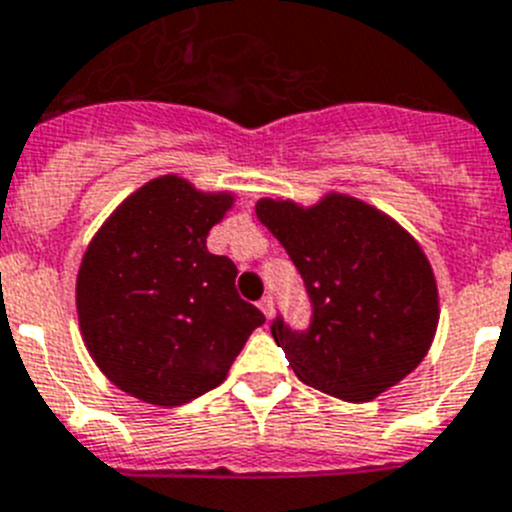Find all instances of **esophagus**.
<instances>
[{"instance_id":"esophagus-1","label":"esophagus","mask_w":512,"mask_h":512,"mask_svg":"<svg viewBox=\"0 0 512 512\" xmlns=\"http://www.w3.org/2000/svg\"><path fill=\"white\" fill-rule=\"evenodd\" d=\"M257 306H260V311L265 314V319L270 322V319H273V299H270V296H265V299H262Z\"/></svg>"}]
</instances>
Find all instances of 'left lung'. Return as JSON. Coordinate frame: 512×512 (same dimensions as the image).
<instances>
[{
    "mask_svg": "<svg viewBox=\"0 0 512 512\" xmlns=\"http://www.w3.org/2000/svg\"><path fill=\"white\" fill-rule=\"evenodd\" d=\"M257 219L299 268L314 317L306 332L273 322V340L306 386L371 402L410 376L438 330V283L417 239L348 193L301 206L260 198Z\"/></svg>",
    "mask_w": 512,
    "mask_h": 512,
    "instance_id": "1",
    "label": "left lung"
}]
</instances>
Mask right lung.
Instances as JSON below:
<instances>
[{
	"label": "right lung",
	"instance_id": "right-lung-1",
	"mask_svg": "<svg viewBox=\"0 0 512 512\" xmlns=\"http://www.w3.org/2000/svg\"><path fill=\"white\" fill-rule=\"evenodd\" d=\"M237 201L159 175L95 231L77 273V317L92 361L131 397L180 407L226 379L265 322L239 299L237 265L211 255L208 231Z\"/></svg>",
	"mask_w": 512,
	"mask_h": 512
}]
</instances>
